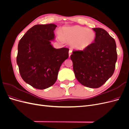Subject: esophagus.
<instances>
[{
  "label": "esophagus",
  "mask_w": 129,
  "mask_h": 129,
  "mask_svg": "<svg viewBox=\"0 0 129 129\" xmlns=\"http://www.w3.org/2000/svg\"><path fill=\"white\" fill-rule=\"evenodd\" d=\"M72 50H69V56H71V54H72Z\"/></svg>",
  "instance_id": "1"
}]
</instances>
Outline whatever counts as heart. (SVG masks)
Returning <instances> with one entry per match:
<instances>
[{
  "mask_svg": "<svg viewBox=\"0 0 129 129\" xmlns=\"http://www.w3.org/2000/svg\"><path fill=\"white\" fill-rule=\"evenodd\" d=\"M60 35L61 39L71 43L73 48L79 50L88 47L96 38L94 30L78 25L64 27Z\"/></svg>",
  "mask_w": 129,
  "mask_h": 129,
  "instance_id": "obj_1",
  "label": "heart"
}]
</instances>
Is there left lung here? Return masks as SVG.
Returning <instances> with one entry per match:
<instances>
[{
  "label": "left lung",
  "instance_id": "1",
  "mask_svg": "<svg viewBox=\"0 0 129 129\" xmlns=\"http://www.w3.org/2000/svg\"><path fill=\"white\" fill-rule=\"evenodd\" d=\"M93 30L95 42L83 50H73L71 58L77 81L84 86L98 88L114 74L117 54L114 39L106 30Z\"/></svg>",
  "mask_w": 129,
  "mask_h": 129
}]
</instances>
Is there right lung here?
Masks as SVG:
<instances>
[{"mask_svg": "<svg viewBox=\"0 0 129 129\" xmlns=\"http://www.w3.org/2000/svg\"><path fill=\"white\" fill-rule=\"evenodd\" d=\"M56 27L36 25L19 42L17 63L20 76L36 89H45L55 83L62 63L69 57L68 48L55 49L50 44Z\"/></svg>", "mask_w": 129, "mask_h": 129, "instance_id": "1", "label": "right lung"}]
</instances>
